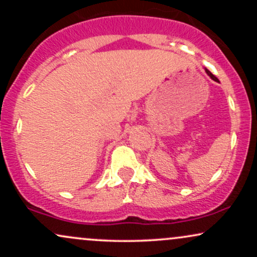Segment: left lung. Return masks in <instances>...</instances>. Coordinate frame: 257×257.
Returning <instances> with one entry per match:
<instances>
[{
  "instance_id": "1",
  "label": "left lung",
  "mask_w": 257,
  "mask_h": 257,
  "mask_svg": "<svg viewBox=\"0 0 257 257\" xmlns=\"http://www.w3.org/2000/svg\"><path fill=\"white\" fill-rule=\"evenodd\" d=\"M205 71H206V73H208V75H209V76H210V77H211V78H213V79H214V81L219 82V79H217L216 77H215V76H214V75H213V73H211L210 71H209V70H205Z\"/></svg>"
}]
</instances>
